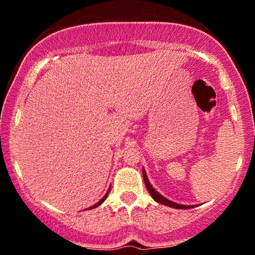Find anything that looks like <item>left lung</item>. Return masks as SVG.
<instances>
[{
  "label": "left lung",
  "instance_id": "8db88e82",
  "mask_svg": "<svg viewBox=\"0 0 255 255\" xmlns=\"http://www.w3.org/2000/svg\"><path fill=\"white\" fill-rule=\"evenodd\" d=\"M143 178L145 181V185L146 188H147L149 195L152 196L153 199L155 201H157L158 204H162V205H165V206H169L172 207V208H178V209H189V208H193V206H184V205H179V204H175V202H172L170 200H167L166 198H164L163 196L159 195L157 191H155V189L150 185L149 181L147 179V175L145 173V170H143Z\"/></svg>",
  "mask_w": 255,
  "mask_h": 255
}]
</instances>
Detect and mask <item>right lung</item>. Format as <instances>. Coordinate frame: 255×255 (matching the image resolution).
I'll return each instance as SVG.
<instances>
[{
  "mask_svg": "<svg viewBox=\"0 0 255 255\" xmlns=\"http://www.w3.org/2000/svg\"><path fill=\"white\" fill-rule=\"evenodd\" d=\"M109 191H110V188H109V190H108V191H107V193H106V196H105V197H103V198H102V199H101L100 201H99V202H97V204H96V205H93L92 207H90V208H89V209H92V208H97V207H98V206H100V205L102 204V202L106 200V198L108 197V195H109Z\"/></svg>",
  "mask_w": 255,
  "mask_h": 255,
  "instance_id": "add662e5",
  "label": "right lung"
}]
</instances>
